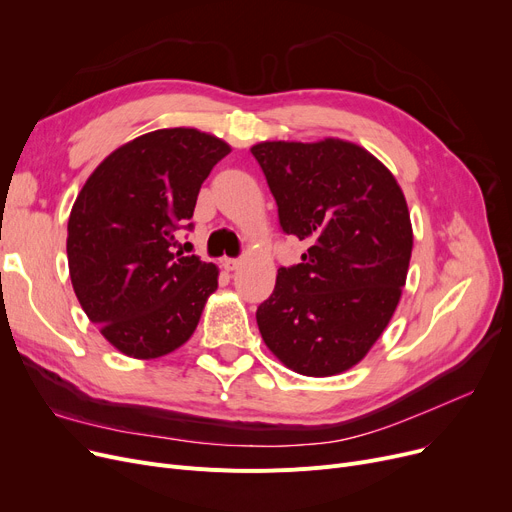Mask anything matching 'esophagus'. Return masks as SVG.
I'll return each mask as SVG.
<instances>
[{"instance_id": "34e87169", "label": "esophagus", "mask_w": 512, "mask_h": 512, "mask_svg": "<svg viewBox=\"0 0 512 512\" xmlns=\"http://www.w3.org/2000/svg\"><path fill=\"white\" fill-rule=\"evenodd\" d=\"M222 265H224V270H228V272H234V270H238V265H240V259L224 257V259H222Z\"/></svg>"}]
</instances>
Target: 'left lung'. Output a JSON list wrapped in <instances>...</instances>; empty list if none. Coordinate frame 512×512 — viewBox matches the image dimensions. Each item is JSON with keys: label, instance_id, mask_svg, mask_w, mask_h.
<instances>
[{"label": "left lung", "instance_id": "1", "mask_svg": "<svg viewBox=\"0 0 512 512\" xmlns=\"http://www.w3.org/2000/svg\"><path fill=\"white\" fill-rule=\"evenodd\" d=\"M284 234L307 245L257 307L267 348L292 371L326 378L357 365L400 301L413 249L405 195L359 145L267 141L251 147Z\"/></svg>", "mask_w": 512, "mask_h": 512}]
</instances>
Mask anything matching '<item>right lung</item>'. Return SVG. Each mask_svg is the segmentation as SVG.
Returning a JSON list of instances; mask_svg holds the SVG:
<instances>
[{
    "label": "right lung",
    "mask_w": 512,
    "mask_h": 512,
    "mask_svg": "<svg viewBox=\"0 0 512 512\" xmlns=\"http://www.w3.org/2000/svg\"><path fill=\"white\" fill-rule=\"evenodd\" d=\"M230 147L195 128L147 132L107 155L68 220V267L80 307L134 359L164 357L193 336L218 267L176 253L193 230L199 188Z\"/></svg>",
    "instance_id": "obj_1"
}]
</instances>
